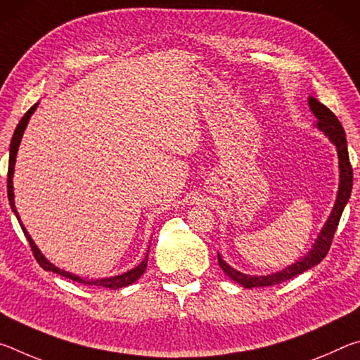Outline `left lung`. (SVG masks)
Segmentation results:
<instances>
[{
	"mask_svg": "<svg viewBox=\"0 0 360 360\" xmlns=\"http://www.w3.org/2000/svg\"><path fill=\"white\" fill-rule=\"evenodd\" d=\"M308 106L314 114V117L318 119V122L314 124L316 129L324 133V135L330 139V143L337 148L338 168H340L337 200H335L330 216L327 217L324 227L321 229L318 238L314 240V245L311 249H309V252L304 255V257L298 259L295 264L283 268L281 271L271 273V275H265V276L246 275V273H241L238 270H235L233 266H230L227 262L222 259V255L217 252V262L222 270L227 273L229 278L241 284L243 288L251 289V288H264V285H275L283 281H288V279L300 275V273L309 270V268H313L314 265H318L319 262L327 255L328 249H330L335 230L338 227L340 217L343 214L345 206L351 197L352 168L349 163L348 143H346V133L343 130V127H341L337 115H335L327 106L322 105L321 101L316 100L314 96H308Z\"/></svg>",
	"mask_w": 360,
	"mask_h": 360,
	"instance_id": "8db88e82",
	"label": "left lung"
}]
</instances>
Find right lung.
I'll list each match as a JSON object with an SVG mask.
<instances>
[{"mask_svg":"<svg viewBox=\"0 0 360 360\" xmlns=\"http://www.w3.org/2000/svg\"><path fill=\"white\" fill-rule=\"evenodd\" d=\"M39 103H36V105H33L32 108L28 109L27 114L23 115V117L20 119L19 125H17V129L14 131V135H12V139H11V148H9V168H8V198H9V205L12 211H14L15 217L19 219V224L20 227L23 230V233H25L27 240L30 243V246H32V251H33V255L34 259L38 260V264L44 268L46 271H53L57 273V275H62L65 278L68 279H72V281L76 283H81V284H89V285H100V288H108V289H120V288H127V285L133 284L135 281H138L139 278H141L143 273L146 271V266H148V257H149V248H148V254H146V257L139 262V264L131 268V270L122 273V275H117V276H109V278H98V279H87V278H82V276H77L75 275V273H70V271H65L62 270V268H58L52 264V262H49L44 254H42L39 251V248L34 245V241L32 236H30V233L25 229V225H23L20 222V217H19V212H17V208H15V202H14V186H12V178H14V168H15V157H17V152H19V146H20V141H22V136H23V131H25L28 122H30V117H32L33 112L36 111V108H38Z\"/></svg>","mask_w":360,"mask_h":360,"instance_id":"1","label":"right lung"}]
</instances>
